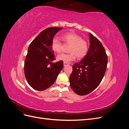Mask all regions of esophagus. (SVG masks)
Here are the masks:
<instances>
[{
	"instance_id": "obj_1",
	"label": "esophagus",
	"mask_w": 129,
	"mask_h": 129,
	"mask_svg": "<svg viewBox=\"0 0 129 129\" xmlns=\"http://www.w3.org/2000/svg\"><path fill=\"white\" fill-rule=\"evenodd\" d=\"M68 63H66V62H64V63H63L64 66H67V65H68Z\"/></svg>"
}]
</instances>
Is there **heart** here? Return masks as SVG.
I'll return each mask as SVG.
<instances>
[{
    "instance_id": "b5f03b06",
    "label": "heart",
    "mask_w": 129,
    "mask_h": 129,
    "mask_svg": "<svg viewBox=\"0 0 129 129\" xmlns=\"http://www.w3.org/2000/svg\"><path fill=\"white\" fill-rule=\"evenodd\" d=\"M62 39L65 44L71 45L69 48V54H61L57 56V59L66 63L74 61L77 56L82 58L87 55L89 46L86 40L83 39L80 35L74 32L66 33L62 36ZM52 48L57 53L61 52L62 42L56 38H54L52 42Z\"/></svg>"
}]
</instances>
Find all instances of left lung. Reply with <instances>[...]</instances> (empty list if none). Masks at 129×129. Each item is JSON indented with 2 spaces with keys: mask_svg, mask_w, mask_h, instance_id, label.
I'll list each match as a JSON object with an SVG mask.
<instances>
[{
  "mask_svg": "<svg viewBox=\"0 0 129 129\" xmlns=\"http://www.w3.org/2000/svg\"><path fill=\"white\" fill-rule=\"evenodd\" d=\"M90 46L88 53L80 62L73 66L70 85L77 95H86L100 84L106 71L108 56L100 41L89 34Z\"/></svg>",
  "mask_w": 129,
  "mask_h": 129,
  "instance_id": "obj_1",
  "label": "left lung"
}]
</instances>
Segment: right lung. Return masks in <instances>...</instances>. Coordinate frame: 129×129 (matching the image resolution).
I'll return each instance as SVG.
<instances>
[{
	"instance_id": "right-lung-1",
	"label": "right lung",
	"mask_w": 129,
	"mask_h": 129,
	"mask_svg": "<svg viewBox=\"0 0 129 129\" xmlns=\"http://www.w3.org/2000/svg\"><path fill=\"white\" fill-rule=\"evenodd\" d=\"M61 29L55 27L45 29L29 46L25 61V76L30 86L37 90H44L52 85L63 68V61L52 62L55 57L52 42Z\"/></svg>"
}]
</instances>
